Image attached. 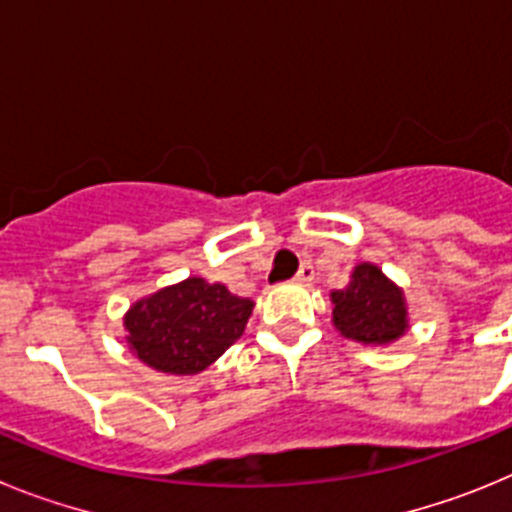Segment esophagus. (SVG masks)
<instances>
[{"mask_svg": "<svg viewBox=\"0 0 512 512\" xmlns=\"http://www.w3.org/2000/svg\"><path fill=\"white\" fill-rule=\"evenodd\" d=\"M297 282L300 284H307V282H312V279H315V269H312L310 264H302L300 266V271H297Z\"/></svg>", "mask_w": 512, "mask_h": 512, "instance_id": "34e87169", "label": "esophagus"}]
</instances>
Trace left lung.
<instances>
[{"label":"left lung","mask_w":512,"mask_h":512,"mask_svg":"<svg viewBox=\"0 0 512 512\" xmlns=\"http://www.w3.org/2000/svg\"><path fill=\"white\" fill-rule=\"evenodd\" d=\"M333 325L341 336L366 346H387L405 336L408 305L392 279L374 264H359L348 287L330 292Z\"/></svg>","instance_id":"8db88e82"}]
</instances>
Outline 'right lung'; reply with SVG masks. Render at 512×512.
Here are the masks:
<instances>
[{
  "label": "right lung",
  "instance_id": "right-lung-1",
  "mask_svg": "<svg viewBox=\"0 0 512 512\" xmlns=\"http://www.w3.org/2000/svg\"><path fill=\"white\" fill-rule=\"evenodd\" d=\"M253 300L225 284L189 277L158 289L125 312L128 346L143 364L164 374H200L246 330Z\"/></svg>",
  "mask_w": 512,
  "mask_h": 512
}]
</instances>
